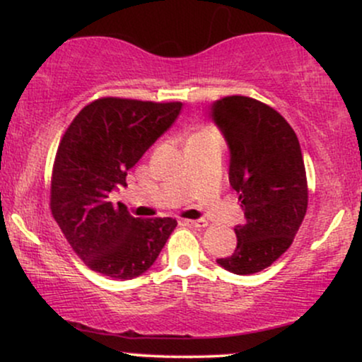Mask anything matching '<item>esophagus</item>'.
<instances>
[{
	"label": "esophagus",
	"instance_id": "obj_1",
	"mask_svg": "<svg viewBox=\"0 0 362 362\" xmlns=\"http://www.w3.org/2000/svg\"><path fill=\"white\" fill-rule=\"evenodd\" d=\"M184 223L190 228H206L207 226L206 219H185Z\"/></svg>",
	"mask_w": 362,
	"mask_h": 362
}]
</instances>
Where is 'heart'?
<instances>
[{"instance_id": "heart-1", "label": "heart", "mask_w": 362, "mask_h": 362, "mask_svg": "<svg viewBox=\"0 0 362 362\" xmlns=\"http://www.w3.org/2000/svg\"><path fill=\"white\" fill-rule=\"evenodd\" d=\"M202 139H219V132L211 126H202L195 129L192 134L187 138V143H192V141H202Z\"/></svg>"}]
</instances>
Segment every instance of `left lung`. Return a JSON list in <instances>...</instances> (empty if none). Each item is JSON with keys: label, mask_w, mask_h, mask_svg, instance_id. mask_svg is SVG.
Wrapping results in <instances>:
<instances>
[{"label": "left lung", "mask_w": 362, "mask_h": 362, "mask_svg": "<svg viewBox=\"0 0 362 362\" xmlns=\"http://www.w3.org/2000/svg\"><path fill=\"white\" fill-rule=\"evenodd\" d=\"M211 115L230 148V185L245 211V223L235 226V252L216 262L238 276L260 272L288 250L305 219L300 141L279 112L255 98H219Z\"/></svg>", "instance_id": "obj_1"}]
</instances>
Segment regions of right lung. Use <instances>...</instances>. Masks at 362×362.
Here are the masks:
<instances>
[{"label": "right lung", "mask_w": 362, "mask_h": 362, "mask_svg": "<svg viewBox=\"0 0 362 362\" xmlns=\"http://www.w3.org/2000/svg\"><path fill=\"white\" fill-rule=\"evenodd\" d=\"M180 102L105 97L83 107L62 136L51 182V211L68 243L95 272L134 279L146 272L175 230L173 218L139 219L110 192L168 131Z\"/></svg>", "instance_id": "1"}]
</instances>
